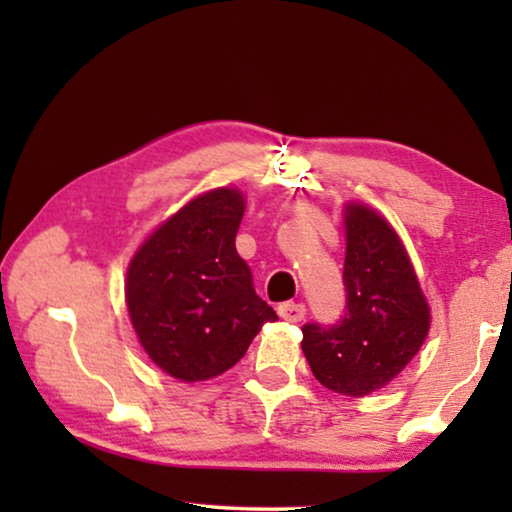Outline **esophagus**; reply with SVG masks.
<instances>
[{
  "mask_svg": "<svg viewBox=\"0 0 512 512\" xmlns=\"http://www.w3.org/2000/svg\"><path fill=\"white\" fill-rule=\"evenodd\" d=\"M277 314H280L284 320H289V323H300V320L305 318L307 309L302 302H282V305L277 307Z\"/></svg>",
  "mask_w": 512,
  "mask_h": 512,
  "instance_id": "34e87169",
  "label": "esophagus"
}]
</instances>
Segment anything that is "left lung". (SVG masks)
I'll use <instances>...</instances> for the list:
<instances>
[{"instance_id":"obj_1","label":"left lung","mask_w":512,"mask_h":512,"mask_svg":"<svg viewBox=\"0 0 512 512\" xmlns=\"http://www.w3.org/2000/svg\"><path fill=\"white\" fill-rule=\"evenodd\" d=\"M345 309L334 325H302V352L329 391L363 397L400 375L429 332V307L409 255L377 212H345Z\"/></svg>"}]
</instances>
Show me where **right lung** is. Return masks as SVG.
<instances>
[{"mask_svg":"<svg viewBox=\"0 0 512 512\" xmlns=\"http://www.w3.org/2000/svg\"><path fill=\"white\" fill-rule=\"evenodd\" d=\"M244 216L237 189L194 198L137 250L126 305L144 350L171 377L203 381L244 357L264 323L277 320L237 255Z\"/></svg>","mask_w":512,"mask_h":512,"instance_id":"obj_1","label":"right lung"}]
</instances>
